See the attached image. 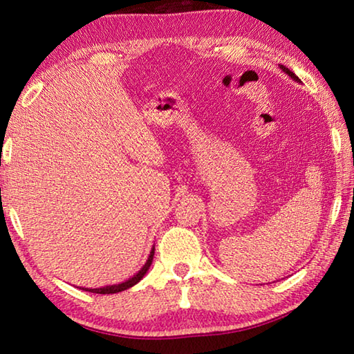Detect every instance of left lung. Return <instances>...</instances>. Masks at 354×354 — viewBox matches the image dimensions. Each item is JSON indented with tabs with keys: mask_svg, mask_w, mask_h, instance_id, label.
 Instances as JSON below:
<instances>
[{
	"mask_svg": "<svg viewBox=\"0 0 354 354\" xmlns=\"http://www.w3.org/2000/svg\"><path fill=\"white\" fill-rule=\"evenodd\" d=\"M279 67H281V70H283V71H284V73H287V75H289V76L292 77V80H295V81H298V82H299V80H298V76H295V73H293V71H290L289 68H287V67H284V65H279Z\"/></svg>",
	"mask_w": 354,
	"mask_h": 354,
	"instance_id": "obj_1",
	"label": "left lung"
}]
</instances>
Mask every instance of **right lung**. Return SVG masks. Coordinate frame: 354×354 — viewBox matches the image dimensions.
I'll return each mask as SVG.
<instances>
[{"mask_svg": "<svg viewBox=\"0 0 354 354\" xmlns=\"http://www.w3.org/2000/svg\"><path fill=\"white\" fill-rule=\"evenodd\" d=\"M153 256H154V248L149 251V256H148V261L145 262V266H143L140 270L134 274L133 278H129L128 281H124V283L100 287V289H86V290L92 292V293H103V295H107V293H117V292H122V290L129 289V287L136 286L143 277H145V273L148 272V268H149V266H151V262H153Z\"/></svg>", "mask_w": 354, "mask_h": 354, "instance_id": "obj_1", "label": "right lung"}]
</instances>
